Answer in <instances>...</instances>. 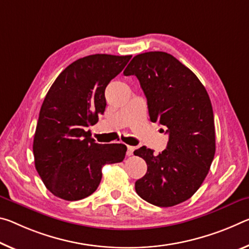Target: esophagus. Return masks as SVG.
Here are the masks:
<instances>
[{
	"label": "esophagus",
	"mask_w": 249,
	"mask_h": 249,
	"mask_svg": "<svg viewBox=\"0 0 249 249\" xmlns=\"http://www.w3.org/2000/svg\"><path fill=\"white\" fill-rule=\"evenodd\" d=\"M134 151H135V147H134V146L127 145V152H126V154H127V156H132Z\"/></svg>",
	"instance_id": "obj_1"
}]
</instances>
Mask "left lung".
Segmentation results:
<instances>
[{
  "instance_id": "obj_1",
  "label": "left lung",
  "mask_w": 249,
  "mask_h": 249,
  "mask_svg": "<svg viewBox=\"0 0 249 249\" xmlns=\"http://www.w3.org/2000/svg\"><path fill=\"white\" fill-rule=\"evenodd\" d=\"M124 75H135L147 100L149 118L167 127L166 149L134 152L147 164L135 191L146 202L171 207L195 194L215 155L214 114L204 85L191 70L165 52L134 56Z\"/></svg>"
}]
</instances>
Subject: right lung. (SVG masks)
I'll return each instance as SVG.
<instances>
[{
  "instance_id": "add662e5",
  "label": "right lung",
  "mask_w": 249,
  "mask_h": 249,
  "mask_svg": "<svg viewBox=\"0 0 249 249\" xmlns=\"http://www.w3.org/2000/svg\"><path fill=\"white\" fill-rule=\"evenodd\" d=\"M131 55H89L58 75L43 102L34 134L35 168L46 188L65 200L96 191L102 167L125 159L124 144H97L85 129L104 113L105 89Z\"/></svg>"
}]
</instances>
